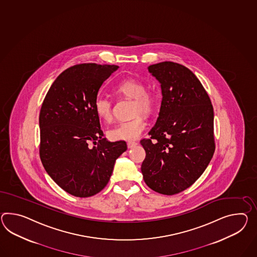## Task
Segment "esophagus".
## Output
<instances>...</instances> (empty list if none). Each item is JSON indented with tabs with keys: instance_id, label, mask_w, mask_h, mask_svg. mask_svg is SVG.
Returning <instances> with one entry per match:
<instances>
[{
	"instance_id": "esophagus-1",
	"label": "esophagus",
	"mask_w": 257,
	"mask_h": 257,
	"mask_svg": "<svg viewBox=\"0 0 257 257\" xmlns=\"http://www.w3.org/2000/svg\"><path fill=\"white\" fill-rule=\"evenodd\" d=\"M137 145H138L137 142H128V143H127V147H128V149H133V148H135Z\"/></svg>"
}]
</instances>
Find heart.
Wrapping results in <instances>:
<instances>
[{"mask_svg": "<svg viewBox=\"0 0 257 257\" xmlns=\"http://www.w3.org/2000/svg\"><path fill=\"white\" fill-rule=\"evenodd\" d=\"M116 91L127 98L134 99L133 112L136 117L111 128L107 132V137L113 141L135 140L144 131L147 124L143 114L150 115L156 107V95L146 91L144 83L136 79L124 80L117 86ZM95 112L101 119L110 120L112 117L111 102L104 97H98L95 101Z\"/></svg>", "mask_w": 257, "mask_h": 257, "instance_id": "1", "label": "heart"}]
</instances>
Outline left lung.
Here are the masks:
<instances>
[{
  "label": "left lung",
  "instance_id": "1",
  "mask_svg": "<svg viewBox=\"0 0 257 257\" xmlns=\"http://www.w3.org/2000/svg\"><path fill=\"white\" fill-rule=\"evenodd\" d=\"M148 69L160 82L163 98L151 138L140 141L146 151L141 172L154 191L177 194L202 175L213 158V106L199 79L185 66L165 61Z\"/></svg>",
  "mask_w": 257,
  "mask_h": 257
}]
</instances>
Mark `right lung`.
Returning a JSON list of instances; mask_svg holds the SVG:
<instances>
[{
	"instance_id": "obj_1",
	"label": "right lung",
	"mask_w": 257,
	"mask_h": 257,
	"mask_svg": "<svg viewBox=\"0 0 257 257\" xmlns=\"http://www.w3.org/2000/svg\"><path fill=\"white\" fill-rule=\"evenodd\" d=\"M115 65L80 64L63 71L42 105L40 157L51 178L66 192L87 198L100 192L125 141L103 138L95 101Z\"/></svg>"
}]
</instances>
